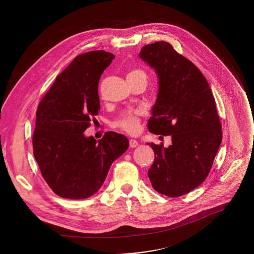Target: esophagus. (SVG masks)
I'll use <instances>...</instances> for the list:
<instances>
[{
    "mask_svg": "<svg viewBox=\"0 0 254 254\" xmlns=\"http://www.w3.org/2000/svg\"><path fill=\"white\" fill-rule=\"evenodd\" d=\"M138 145V142L136 141V140H134V139H130L129 140V146L130 147H136Z\"/></svg>",
    "mask_w": 254,
    "mask_h": 254,
    "instance_id": "34e87169",
    "label": "esophagus"
}]
</instances>
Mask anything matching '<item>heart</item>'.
Returning a JSON list of instances; mask_svg holds the SVG:
<instances>
[{
    "instance_id": "obj_1",
    "label": "heart",
    "mask_w": 254,
    "mask_h": 254,
    "mask_svg": "<svg viewBox=\"0 0 254 254\" xmlns=\"http://www.w3.org/2000/svg\"><path fill=\"white\" fill-rule=\"evenodd\" d=\"M134 79H144L146 81V74L144 70L140 68H135L130 70L127 74V80H134ZM141 116L142 112L140 110L128 111L123 114L121 117L116 121L115 125L125 132L134 134L137 132L141 123Z\"/></svg>"
}]
</instances>
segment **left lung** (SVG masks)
<instances>
[{"label":"left lung","instance_id":"1","mask_svg":"<svg viewBox=\"0 0 254 254\" xmlns=\"http://www.w3.org/2000/svg\"><path fill=\"white\" fill-rule=\"evenodd\" d=\"M140 57L159 77L157 101L147 128L172 138L167 148L148 144L155 158L147 175L159 193L178 197L200 186L212 167L222 141L215 100L205 76L169 43L146 45Z\"/></svg>","mask_w":254,"mask_h":254}]
</instances>
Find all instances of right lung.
<instances>
[{"mask_svg": "<svg viewBox=\"0 0 254 254\" xmlns=\"http://www.w3.org/2000/svg\"><path fill=\"white\" fill-rule=\"evenodd\" d=\"M114 57L105 50L76 56L38 106L33 154L45 181L63 198L96 193L111 164L128 147L127 137L113 131L99 141L84 135L100 110V77Z\"/></svg>", "mask_w": 254, "mask_h": 254, "instance_id": "obj_1", "label": "right lung"}]
</instances>
